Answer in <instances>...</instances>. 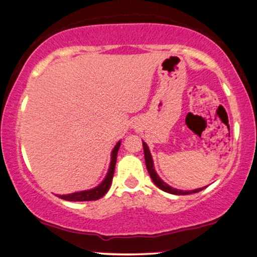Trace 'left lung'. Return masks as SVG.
Here are the masks:
<instances>
[{"mask_svg": "<svg viewBox=\"0 0 257 257\" xmlns=\"http://www.w3.org/2000/svg\"><path fill=\"white\" fill-rule=\"evenodd\" d=\"M143 150H144V158H145V164H147L148 172H149V174H150L153 183H155V185L158 187V188H160L164 191H166V193H170V194H173V195H189V194L198 193V191H201V190L205 188V187H203V188H198V189H194V190H179V189L173 188V187L168 186L167 183L164 182L163 180L159 178V175L157 174V172L155 170V166H153L152 156L150 153V150H149L148 144L145 143V142H143Z\"/></svg>", "mask_w": 257, "mask_h": 257, "instance_id": "8db88e82", "label": "left lung"}]
</instances>
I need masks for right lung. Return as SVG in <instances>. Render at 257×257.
<instances>
[{
    "label": "right lung",
    "mask_w": 257,
    "mask_h": 257,
    "mask_svg": "<svg viewBox=\"0 0 257 257\" xmlns=\"http://www.w3.org/2000/svg\"><path fill=\"white\" fill-rule=\"evenodd\" d=\"M120 144H121V141H118L115 147H114L112 153H110V164H109L108 172H107L106 177L104 180H102L100 185L89 190L77 191V193H72L68 195H59V197L66 201L83 202V201H95L104 196L107 191H108L110 185H112L114 170H115V164H116L117 151L118 149H120Z\"/></svg>",
    "instance_id": "right-lung-1"
}]
</instances>
